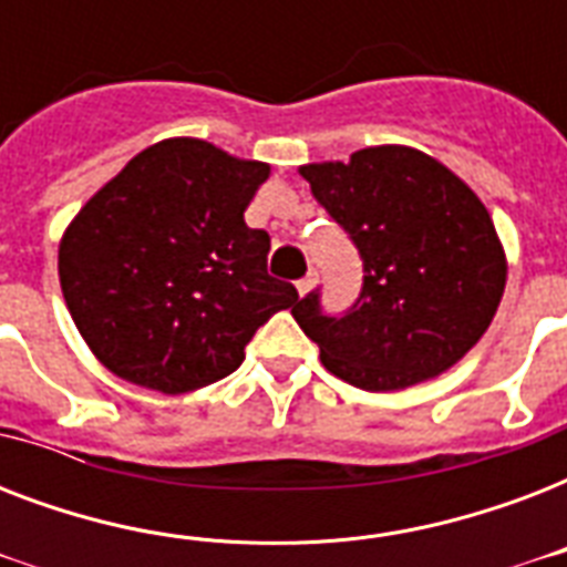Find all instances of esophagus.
<instances>
[{"instance_id":"esophagus-1","label":"esophagus","mask_w":567,"mask_h":567,"mask_svg":"<svg viewBox=\"0 0 567 567\" xmlns=\"http://www.w3.org/2000/svg\"><path fill=\"white\" fill-rule=\"evenodd\" d=\"M311 288H315V274L302 276L300 282H297V293H300V297H306V293H309Z\"/></svg>"}]
</instances>
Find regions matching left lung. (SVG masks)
Listing matches in <instances>:
<instances>
[{
  "label": "left lung",
  "instance_id": "obj_1",
  "mask_svg": "<svg viewBox=\"0 0 567 567\" xmlns=\"http://www.w3.org/2000/svg\"><path fill=\"white\" fill-rule=\"evenodd\" d=\"M350 235L362 293L341 318L311 291L291 309L329 373L396 391L444 373L485 336L506 288L492 214L456 173L412 146H368L350 162L300 167Z\"/></svg>",
  "mask_w": 567,
  "mask_h": 567
}]
</instances>
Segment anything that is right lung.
Segmentation results:
<instances>
[{
  "instance_id": "add662e5",
  "label": "right lung",
  "mask_w": 567,
  "mask_h": 567,
  "mask_svg": "<svg viewBox=\"0 0 567 567\" xmlns=\"http://www.w3.org/2000/svg\"><path fill=\"white\" fill-rule=\"evenodd\" d=\"M270 176L208 141L137 153L66 226L58 276L75 327L111 373L188 394L238 371L297 288L267 274L270 235L244 223Z\"/></svg>"
}]
</instances>
